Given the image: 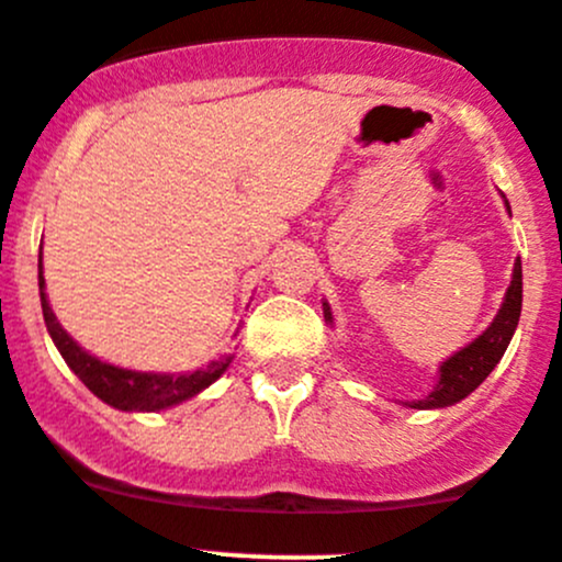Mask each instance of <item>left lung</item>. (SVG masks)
<instances>
[{
    "label": "left lung",
    "instance_id": "left-lung-1",
    "mask_svg": "<svg viewBox=\"0 0 562 562\" xmlns=\"http://www.w3.org/2000/svg\"><path fill=\"white\" fill-rule=\"evenodd\" d=\"M521 314V262L516 259L514 265V281H510L508 294H505V303L499 308V314L494 316L492 325L486 327L483 336H477L470 347H464L462 352L453 355L451 360H446L440 369V385L429 393L420 402H409V407L415 409H429V407H448V404L462 402L464 396H470L488 374H492L494 366L503 358L505 347L510 344L516 325H519ZM325 319L333 322L330 308L325 305Z\"/></svg>",
    "mask_w": 562,
    "mask_h": 562
}]
</instances>
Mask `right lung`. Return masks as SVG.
Masks as SVG:
<instances>
[{"mask_svg":"<svg viewBox=\"0 0 562 562\" xmlns=\"http://www.w3.org/2000/svg\"><path fill=\"white\" fill-rule=\"evenodd\" d=\"M41 268V265H37ZM41 305H43V319H46L48 333H52L54 344L63 352L65 363L79 374V380L98 398H103L105 404L116 409H127V413H155V409L171 407V404H180L186 398L196 396L199 391H204L207 385H213L221 374L226 371L232 358L226 360H213L207 369H199L193 374L182 376H166V374H142V371H127L116 369V366L100 363L98 358L87 355L68 333L63 330V325L54 316L52 305H48L46 292H43V268H41Z\"/></svg>","mask_w":562,"mask_h":562,"instance_id":"add662e5","label":"right lung"}]
</instances>
